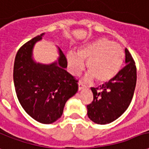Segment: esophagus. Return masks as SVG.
<instances>
[{
	"label": "esophagus",
	"mask_w": 149,
	"mask_h": 149,
	"mask_svg": "<svg viewBox=\"0 0 149 149\" xmlns=\"http://www.w3.org/2000/svg\"><path fill=\"white\" fill-rule=\"evenodd\" d=\"M84 88H85V86L84 85L82 82H80H80L78 83V89H79V91H81V90H83Z\"/></svg>",
	"instance_id": "esophagus-1"
}]
</instances>
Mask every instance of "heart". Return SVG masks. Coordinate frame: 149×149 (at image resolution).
<instances>
[{"label": "heart", "instance_id": "1", "mask_svg": "<svg viewBox=\"0 0 149 149\" xmlns=\"http://www.w3.org/2000/svg\"><path fill=\"white\" fill-rule=\"evenodd\" d=\"M68 69L72 76H79L88 69L86 80L95 79L99 83L108 82L116 76L123 59L124 52L118 44L107 38H101L80 47L77 54L68 52L65 55Z\"/></svg>", "mask_w": 149, "mask_h": 149}]
</instances>
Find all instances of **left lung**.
<instances>
[{"label":"left lung","mask_w":149,"mask_h":149,"mask_svg":"<svg viewBox=\"0 0 149 149\" xmlns=\"http://www.w3.org/2000/svg\"><path fill=\"white\" fill-rule=\"evenodd\" d=\"M125 65L108 82L91 88L93 101L87 106L88 116L96 124L105 125L118 118L133 99L136 82V69L132 55L125 49Z\"/></svg>","instance_id":"obj_1"}]
</instances>
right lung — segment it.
<instances>
[{"instance_id":"obj_1","label":"right lung","mask_w":149,"mask_h":149,"mask_svg":"<svg viewBox=\"0 0 149 149\" xmlns=\"http://www.w3.org/2000/svg\"><path fill=\"white\" fill-rule=\"evenodd\" d=\"M43 35L36 36L19 49L13 80L24 111L37 122L50 124L62 115L67 100L77 91L78 81L65 70L66 58L59 47V58L54 63L44 65L33 60V48Z\"/></svg>"}]
</instances>
